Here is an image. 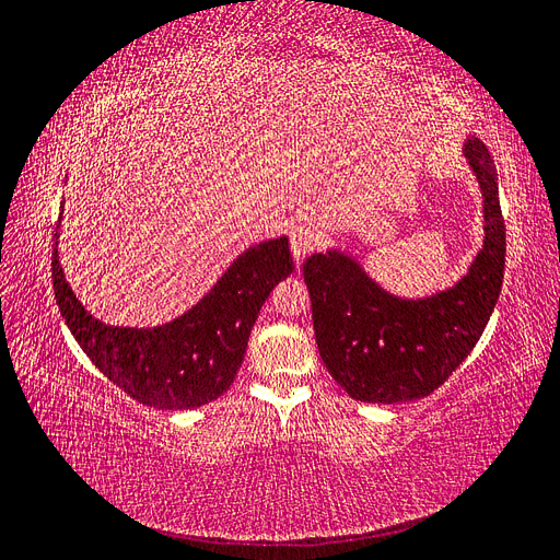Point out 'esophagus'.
Here are the masks:
<instances>
[{
	"instance_id": "obj_1",
	"label": "esophagus",
	"mask_w": 560,
	"mask_h": 560,
	"mask_svg": "<svg viewBox=\"0 0 560 560\" xmlns=\"http://www.w3.org/2000/svg\"><path fill=\"white\" fill-rule=\"evenodd\" d=\"M319 245V233L315 226L311 224H296L290 231V247H292V257L296 264H301L303 259L308 257L311 252H315V247Z\"/></svg>"
}]
</instances>
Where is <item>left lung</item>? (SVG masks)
Listing matches in <instances>:
<instances>
[{
  "mask_svg": "<svg viewBox=\"0 0 560 560\" xmlns=\"http://www.w3.org/2000/svg\"><path fill=\"white\" fill-rule=\"evenodd\" d=\"M465 156L483 191L486 241L453 290L401 301L338 252L303 264L319 358L352 399L395 404L432 395L465 362L495 308L506 252L495 163L477 138Z\"/></svg>",
  "mask_w": 560,
  "mask_h": 560,
  "instance_id": "left-lung-1",
  "label": "left lung"
}]
</instances>
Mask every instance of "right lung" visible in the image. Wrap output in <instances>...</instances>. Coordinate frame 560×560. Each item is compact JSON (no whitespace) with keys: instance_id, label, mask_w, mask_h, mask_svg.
<instances>
[{"instance_id":"obj_1","label":"right lung","mask_w":560,"mask_h":560,"mask_svg":"<svg viewBox=\"0 0 560 560\" xmlns=\"http://www.w3.org/2000/svg\"><path fill=\"white\" fill-rule=\"evenodd\" d=\"M60 219L54 238H58ZM50 254L54 290L67 327L89 360L154 409H196L222 397L243 364L249 331L273 284L294 270L290 241H266L233 261L224 278L179 319L156 329H118L83 311Z\"/></svg>"}]
</instances>
